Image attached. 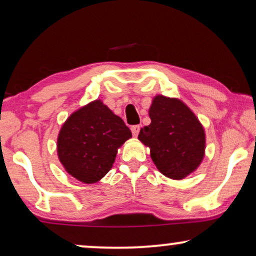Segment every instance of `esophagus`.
<instances>
[{"label":"esophagus","mask_w":256,"mask_h":256,"mask_svg":"<svg viewBox=\"0 0 256 256\" xmlns=\"http://www.w3.org/2000/svg\"><path fill=\"white\" fill-rule=\"evenodd\" d=\"M132 136H138V132H140V129H141V126L140 124H135V126H132Z\"/></svg>","instance_id":"obj_1"}]
</instances>
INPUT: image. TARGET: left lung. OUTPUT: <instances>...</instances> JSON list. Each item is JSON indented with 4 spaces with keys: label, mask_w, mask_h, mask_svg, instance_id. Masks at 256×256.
Here are the masks:
<instances>
[{
    "label": "left lung",
    "mask_w": 256,
    "mask_h": 256,
    "mask_svg": "<svg viewBox=\"0 0 256 256\" xmlns=\"http://www.w3.org/2000/svg\"><path fill=\"white\" fill-rule=\"evenodd\" d=\"M149 116L152 124L140 130L138 140L149 146L154 163L164 176L183 180L204 157V128L180 100L163 96L154 99Z\"/></svg>",
    "instance_id": "obj_1"
}]
</instances>
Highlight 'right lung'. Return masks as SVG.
Wrapping results in <instances>:
<instances>
[{
  "mask_svg": "<svg viewBox=\"0 0 256 256\" xmlns=\"http://www.w3.org/2000/svg\"><path fill=\"white\" fill-rule=\"evenodd\" d=\"M132 132L100 100L70 116L58 136V156L65 170L82 183L101 180L113 166L118 148Z\"/></svg>",
  "mask_w": 256,
  "mask_h": 256,
  "instance_id": "right-lung-1",
  "label": "right lung"
}]
</instances>
